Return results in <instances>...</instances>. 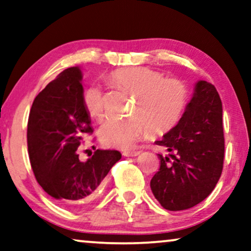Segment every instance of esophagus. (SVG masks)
<instances>
[{
    "mask_svg": "<svg viewBox=\"0 0 251 251\" xmlns=\"http://www.w3.org/2000/svg\"><path fill=\"white\" fill-rule=\"evenodd\" d=\"M138 154H140V152L138 151H125L123 153V155L124 156H136Z\"/></svg>",
    "mask_w": 251,
    "mask_h": 251,
    "instance_id": "1",
    "label": "esophagus"
}]
</instances>
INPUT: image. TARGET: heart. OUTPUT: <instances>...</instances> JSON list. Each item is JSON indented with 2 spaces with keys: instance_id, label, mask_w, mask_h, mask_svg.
I'll return each mask as SVG.
<instances>
[{
  "instance_id": "obj_1",
  "label": "heart",
  "mask_w": 251,
  "mask_h": 251,
  "mask_svg": "<svg viewBox=\"0 0 251 251\" xmlns=\"http://www.w3.org/2000/svg\"><path fill=\"white\" fill-rule=\"evenodd\" d=\"M110 83L132 92L136 97L133 117H111L99 128V138L107 148L130 150L151 129L163 134L178 124L189 101V91L184 82L175 77H163L159 71L144 66L114 71ZM83 104L95 119L106 114L101 89L92 85L85 90Z\"/></svg>"
}]
</instances>
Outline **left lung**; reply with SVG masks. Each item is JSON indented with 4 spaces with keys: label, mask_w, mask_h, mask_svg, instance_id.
<instances>
[{
    "label": "left lung",
    "mask_w": 251,
    "mask_h": 251,
    "mask_svg": "<svg viewBox=\"0 0 251 251\" xmlns=\"http://www.w3.org/2000/svg\"><path fill=\"white\" fill-rule=\"evenodd\" d=\"M155 143L176 152L174 162L158 154L160 169L150 184L161 206L182 211L203 201L223 169L222 101L214 85L198 81L180 121Z\"/></svg>",
    "instance_id": "8db88e82"
}]
</instances>
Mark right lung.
Listing matches in <instances>:
<instances>
[{"label":"right lung","mask_w":251,"mask_h":251,"mask_svg":"<svg viewBox=\"0 0 251 251\" xmlns=\"http://www.w3.org/2000/svg\"><path fill=\"white\" fill-rule=\"evenodd\" d=\"M80 67H70L33 100L28 119V151L38 184L66 207L89 201L111 167L121 160L116 150H97L82 162L76 152L91 119L83 104Z\"/></svg>","instance_id":"obj_1"}]
</instances>
